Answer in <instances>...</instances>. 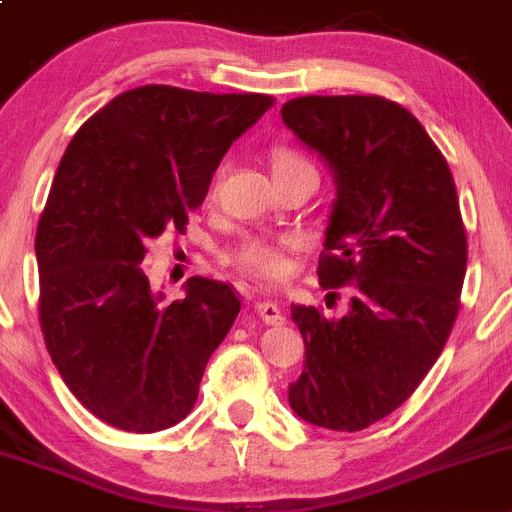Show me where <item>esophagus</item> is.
I'll return each mask as SVG.
<instances>
[{
	"label": "esophagus",
	"mask_w": 512,
	"mask_h": 512,
	"mask_svg": "<svg viewBox=\"0 0 512 512\" xmlns=\"http://www.w3.org/2000/svg\"><path fill=\"white\" fill-rule=\"evenodd\" d=\"M255 309L265 324H272V327H280V324H285V317H282V309L277 307V302H270V299H267V302H257Z\"/></svg>",
	"instance_id": "obj_1"
}]
</instances>
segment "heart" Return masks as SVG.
<instances>
[{
  "label": "heart",
  "instance_id": "b5f03b06",
  "mask_svg": "<svg viewBox=\"0 0 512 512\" xmlns=\"http://www.w3.org/2000/svg\"><path fill=\"white\" fill-rule=\"evenodd\" d=\"M272 173L287 168H297V165H309L307 160L299 156L292 148H275L272 151ZM292 245L289 240L272 242L265 237H250L242 242L235 252V262L250 275L262 277V280H280L287 275L289 262H287V247Z\"/></svg>",
  "mask_w": 512,
  "mask_h": 512
}]
</instances>
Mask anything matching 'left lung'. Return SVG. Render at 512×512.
Wrapping results in <instances>:
<instances>
[{"instance_id": "obj_1", "label": "left lung", "mask_w": 512, "mask_h": 512, "mask_svg": "<svg viewBox=\"0 0 512 512\" xmlns=\"http://www.w3.org/2000/svg\"><path fill=\"white\" fill-rule=\"evenodd\" d=\"M280 113L337 188L319 280L352 285L339 319L292 307L304 369L289 384V406L312 426L361 431L414 394L458 317L468 247L456 183L421 123L394 101L302 96Z\"/></svg>"}]
</instances>
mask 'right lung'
Masks as SVG:
<instances>
[{
  "label": "right lung",
  "mask_w": 512,
  "mask_h": 512,
  "mask_svg": "<svg viewBox=\"0 0 512 512\" xmlns=\"http://www.w3.org/2000/svg\"><path fill=\"white\" fill-rule=\"evenodd\" d=\"M272 96L123 91L76 131L36 230L39 319L71 394L108 426L156 433L198 401L210 354L240 299L190 277L165 302L141 265L148 242L183 230L220 160Z\"/></svg>",
  "instance_id": "add662e5"
}]
</instances>
